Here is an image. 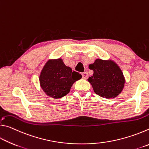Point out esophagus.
<instances>
[{
    "label": "esophagus",
    "mask_w": 149,
    "mask_h": 149,
    "mask_svg": "<svg viewBox=\"0 0 149 149\" xmlns=\"http://www.w3.org/2000/svg\"><path fill=\"white\" fill-rule=\"evenodd\" d=\"M88 72H84V73H82V77H83V78H84V79H87V78H88Z\"/></svg>",
    "instance_id": "1"
}]
</instances>
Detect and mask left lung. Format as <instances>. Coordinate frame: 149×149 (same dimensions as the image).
Wrapping results in <instances>:
<instances>
[{
	"instance_id": "obj_1",
	"label": "left lung",
	"mask_w": 149,
	"mask_h": 149,
	"mask_svg": "<svg viewBox=\"0 0 149 149\" xmlns=\"http://www.w3.org/2000/svg\"><path fill=\"white\" fill-rule=\"evenodd\" d=\"M89 68L94 73L87 80L96 94L105 99H112L122 91L125 83L124 75L113 60L98 58Z\"/></svg>"
}]
</instances>
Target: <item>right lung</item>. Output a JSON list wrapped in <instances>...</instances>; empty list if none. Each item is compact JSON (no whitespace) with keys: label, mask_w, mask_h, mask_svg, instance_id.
Listing matches in <instances>:
<instances>
[{"label":"right lung","mask_w":149,"mask_h":149,"mask_svg":"<svg viewBox=\"0 0 149 149\" xmlns=\"http://www.w3.org/2000/svg\"><path fill=\"white\" fill-rule=\"evenodd\" d=\"M82 77L64 64L62 58L50 59L42 68L39 83L42 91L53 99H60L69 93L72 85Z\"/></svg>","instance_id":"1"}]
</instances>
